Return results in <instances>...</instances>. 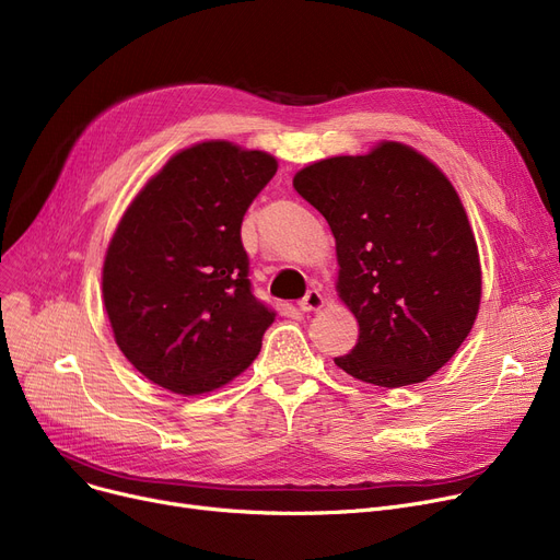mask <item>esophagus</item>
I'll use <instances>...</instances> for the list:
<instances>
[{"label": "esophagus", "mask_w": 560, "mask_h": 560, "mask_svg": "<svg viewBox=\"0 0 560 560\" xmlns=\"http://www.w3.org/2000/svg\"><path fill=\"white\" fill-rule=\"evenodd\" d=\"M322 304H325V300H322V295H319L317 290H308L306 295H304V300H300V308H302L304 313L317 311V308H322Z\"/></svg>", "instance_id": "34e87169"}]
</instances>
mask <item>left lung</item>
Masks as SVG:
<instances>
[{"label": "left lung", "instance_id": "1", "mask_svg": "<svg viewBox=\"0 0 560 560\" xmlns=\"http://www.w3.org/2000/svg\"><path fill=\"white\" fill-rule=\"evenodd\" d=\"M295 190L331 226L338 295L359 342L334 359L365 384H420L472 329L481 265L463 203L429 159L401 142L300 170Z\"/></svg>", "mask_w": 560, "mask_h": 560}]
</instances>
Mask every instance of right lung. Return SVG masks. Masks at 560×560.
<instances>
[{
    "instance_id": "obj_1",
    "label": "right lung",
    "mask_w": 560,
    "mask_h": 560,
    "mask_svg": "<svg viewBox=\"0 0 560 560\" xmlns=\"http://www.w3.org/2000/svg\"><path fill=\"white\" fill-rule=\"evenodd\" d=\"M277 167L258 150L199 142L174 154L117 224L104 306L117 347L161 388L211 393L258 357L277 313L254 298L241 226Z\"/></svg>"
}]
</instances>
